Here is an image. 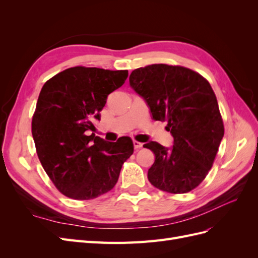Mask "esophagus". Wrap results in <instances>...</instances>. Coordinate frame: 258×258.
Returning a JSON list of instances; mask_svg holds the SVG:
<instances>
[{
	"mask_svg": "<svg viewBox=\"0 0 258 258\" xmlns=\"http://www.w3.org/2000/svg\"><path fill=\"white\" fill-rule=\"evenodd\" d=\"M134 146H135V148H141V147H143V143H141V142H139V141H134Z\"/></svg>",
	"mask_w": 258,
	"mask_h": 258,
	"instance_id": "obj_1",
	"label": "esophagus"
}]
</instances>
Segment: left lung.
<instances>
[{
    "mask_svg": "<svg viewBox=\"0 0 258 258\" xmlns=\"http://www.w3.org/2000/svg\"><path fill=\"white\" fill-rule=\"evenodd\" d=\"M131 88L148 105L154 120L167 121L172 147L148 142L155 154L148 181L156 188L185 194L204 181L224 137L215 93L199 73L179 66L151 64L136 69Z\"/></svg>",
    "mask_w": 258,
    "mask_h": 258,
    "instance_id": "obj_1",
    "label": "left lung"
}]
</instances>
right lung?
<instances>
[{"instance_id": "obj_1", "label": "right lung", "mask_w": 258, "mask_h": 258, "mask_svg": "<svg viewBox=\"0 0 258 258\" xmlns=\"http://www.w3.org/2000/svg\"><path fill=\"white\" fill-rule=\"evenodd\" d=\"M127 77V70L74 67L43 86L32 118V136L45 172L69 198L89 200L110 191L122 163L134 153L129 137L106 142L90 135L107 96Z\"/></svg>"}]
</instances>
